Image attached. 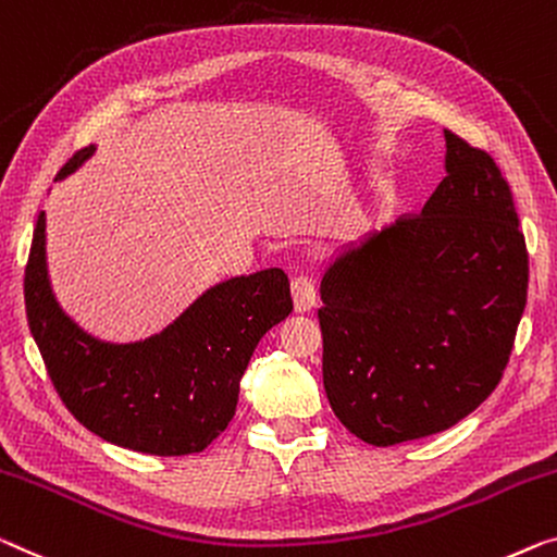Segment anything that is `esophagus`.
I'll use <instances>...</instances> for the list:
<instances>
[{"mask_svg":"<svg viewBox=\"0 0 557 557\" xmlns=\"http://www.w3.org/2000/svg\"><path fill=\"white\" fill-rule=\"evenodd\" d=\"M293 300H295V310L297 312H307L314 307V300H318V287H314V280L300 275L293 280Z\"/></svg>","mask_w":557,"mask_h":557,"instance_id":"esophagus-1","label":"esophagus"}]
</instances>
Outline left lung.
<instances>
[{"label": "left lung", "mask_w": 557, "mask_h": 557, "mask_svg": "<svg viewBox=\"0 0 557 557\" xmlns=\"http://www.w3.org/2000/svg\"><path fill=\"white\" fill-rule=\"evenodd\" d=\"M445 177L420 214L350 245L320 282L322 383L377 447L453 428L500 383L528 300L512 193L445 129Z\"/></svg>", "instance_id": "obj_1"}]
</instances>
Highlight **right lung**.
I'll return each instance as SVG.
<instances>
[{
	"mask_svg": "<svg viewBox=\"0 0 557 557\" xmlns=\"http://www.w3.org/2000/svg\"><path fill=\"white\" fill-rule=\"evenodd\" d=\"M92 154L95 145L79 149L57 180ZM24 305L66 410L107 443L162 458L202 453L230 425L257 343L293 312L287 275L270 268L210 287L157 335L107 343L57 302L47 272L45 212L24 270Z\"/></svg>",
	"mask_w": 557,
	"mask_h": 557,
	"instance_id": "1",
	"label": "right lung"
}]
</instances>
